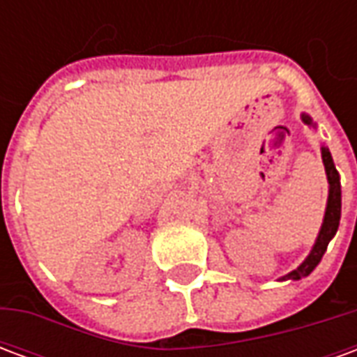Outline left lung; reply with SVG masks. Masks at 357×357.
Returning a JSON list of instances; mask_svg holds the SVG:
<instances>
[{
	"instance_id": "left-lung-1",
	"label": "left lung",
	"mask_w": 357,
	"mask_h": 357,
	"mask_svg": "<svg viewBox=\"0 0 357 357\" xmlns=\"http://www.w3.org/2000/svg\"><path fill=\"white\" fill-rule=\"evenodd\" d=\"M302 118H304L306 124H312V118L310 116L304 114ZM321 156L323 164H325V172H327V179H329V201H327V210H325V220H323L321 231H319V237L315 241L310 256L294 271H291L289 275L281 277V281H284V279H302V277L310 275L315 269V266L321 262L329 241L335 237V233L338 229V222H340V178H338V172L335 168V162H333V156H331L329 149L321 147Z\"/></svg>"
}]
</instances>
